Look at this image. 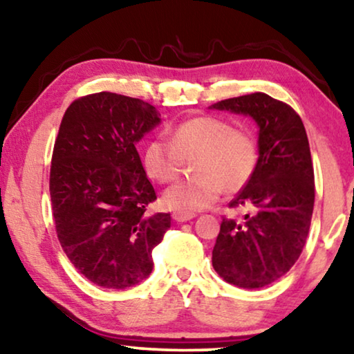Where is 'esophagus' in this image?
Wrapping results in <instances>:
<instances>
[{"label":"esophagus","mask_w":354,"mask_h":354,"mask_svg":"<svg viewBox=\"0 0 354 354\" xmlns=\"http://www.w3.org/2000/svg\"><path fill=\"white\" fill-rule=\"evenodd\" d=\"M195 214H188V212H174L172 214V219L176 222H187V221H192Z\"/></svg>","instance_id":"esophagus-1"}]
</instances>
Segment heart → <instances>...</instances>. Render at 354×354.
Listing matches in <instances>:
<instances>
[{"instance_id":"obj_1","label":"heart","mask_w":354,"mask_h":354,"mask_svg":"<svg viewBox=\"0 0 354 354\" xmlns=\"http://www.w3.org/2000/svg\"><path fill=\"white\" fill-rule=\"evenodd\" d=\"M193 164L192 182L167 188L162 203L167 209L193 212L206 209L224 190L234 195L248 185L259 161L258 143L246 130L234 129L224 119L200 115L183 120L172 130L171 142L162 137L149 140L143 151L145 171L153 180H177Z\"/></svg>"}]
</instances>
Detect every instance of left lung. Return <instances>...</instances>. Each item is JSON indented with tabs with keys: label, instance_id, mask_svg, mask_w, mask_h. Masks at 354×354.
<instances>
[{
	"label": "left lung",
	"instance_id": "left-lung-1",
	"mask_svg": "<svg viewBox=\"0 0 354 354\" xmlns=\"http://www.w3.org/2000/svg\"><path fill=\"white\" fill-rule=\"evenodd\" d=\"M211 109L250 115L259 127L258 167L229 205L251 211L241 221L222 219L212 268L240 288L266 287L297 263L311 225L314 169L306 130L292 106L261 91Z\"/></svg>",
	"mask_w": 354,
	"mask_h": 354
}]
</instances>
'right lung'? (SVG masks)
Instances as JSON below:
<instances>
[{
  "label": "right lung",
  "instance_id": "add662e5",
  "mask_svg": "<svg viewBox=\"0 0 354 354\" xmlns=\"http://www.w3.org/2000/svg\"><path fill=\"white\" fill-rule=\"evenodd\" d=\"M147 101L101 91L72 101L61 120L50 171L57 240L80 274L122 290L153 270V248L171 214L148 216L156 200L135 143L161 122Z\"/></svg>",
  "mask_w": 354,
  "mask_h": 354
}]
</instances>
